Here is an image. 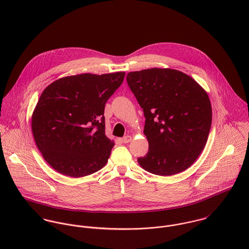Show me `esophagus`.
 Segmentation results:
<instances>
[{
	"label": "esophagus",
	"mask_w": 249,
	"mask_h": 249,
	"mask_svg": "<svg viewBox=\"0 0 249 249\" xmlns=\"http://www.w3.org/2000/svg\"><path fill=\"white\" fill-rule=\"evenodd\" d=\"M121 140H122L123 143H129V142L132 140V137H131V136H126V137H124V138H122Z\"/></svg>",
	"instance_id": "34e87169"
}]
</instances>
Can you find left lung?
<instances>
[{
    "label": "left lung",
    "instance_id": "1",
    "mask_svg": "<svg viewBox=\"0 0 249 249\" xmlns=\"http://www.w3.org/2000/svg\"><path fill=\"white\" fill-rule=\"evenodd\" d=\"M127 82L143 109L149 151L138 163L158 176L185 171L204 149L212 123L206 90L186 73L152 68L127 74Z\"/></svg>",
    "mask_w": 249,
    "mask_h": 249
}]
</instances>
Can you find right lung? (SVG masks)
<instances>
[{"label": "right lung", "instance_id": "obj_1", "mask_svg": "<svg viewBox=\"0 0 249 249\" xmlns=\"http://www.w3.org/2000/svg\"><path fill=\"white\" fill-rule=\"evenodd\" d=\"M124 76V71L76 74L43 90L31 131L43 158L58 173L82 178L107 164L114 142L105 135L104 109Z\"/></svg>", "mask_w": 249, "mask_h": 249}]
</instances>
